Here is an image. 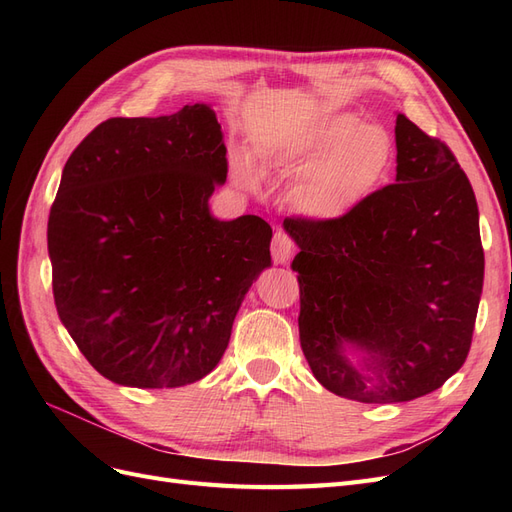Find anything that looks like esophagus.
Wrapping results in <instances>:
<instances>
[{
  "label": "esophagus",
  "mask_w": 512,
  "mask_h": 512,
  "mask_svg": "<svg viewBox=\"0 0 512 512\" xmlns=\"http://www.w3.org/2000/svg\"><path fill=\"white\" fill-rule=\"evenodd\" d=\"M271 254H273V260L277 262V265H286V262L292 258L294 243L284 230H275L273 243H271Z\"/></svg>",
  "instance_id": "obj_1"
}]
</instances>
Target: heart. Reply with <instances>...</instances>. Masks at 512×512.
I'll return each instance as SVG.
<instances>
[{
  "label": "heart",
  "instance_id": "1",
  "mask_svg": "<svg viewBox=\"0 0 512 512\" xmlns=\"http://www.w3.org/2000/svg\"><path fill=\"white\" fill-rule=\"evenodd\" d=\"M277 158L297 175L292 207L309 220L335 222L382 188L395 164V138L380 123L337 113L288 136ZM237 177L250 188L260 181L247 160L237 162Z\"/></svg>",
  "mask_w": 512,
  "mask_h": 512
}]
</instances>
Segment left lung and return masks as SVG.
I'll return each mask as SVG.
<instances>
[{"mask_svg": "<svg viewBox=\"0 0 512 512\" xmlns=\"http://www.w3.org/2000/svg\"><path fill=\"white\" fill-rule=\"evenodd\" d=\"M395 145V183L335 222H284L305 359L324 389L363 404L440 389L466 363L483 292L476 196L453 151L401 113Z\"/></svg>", "mask_w": 512, "mask_h": 512, "instance_id": "obj_1", "label": "left lung"}]
</instances>
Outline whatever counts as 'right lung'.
<instances>
[{"label": "right lung", "instance_id": "right-lung-1", "mask_svg": "<svg viewBox=\"0 0 512 512\" xmlns=\"http://www.w3.org/2000/svg\"><path fill=\"white\" fill-rule=\"evenodd\" d=\"M228 173L215 111L115 117L68 158L49 215L59 320L98 374L177 389L220 363L232 322L271 267V226L222 222L209 198Z\"/></svg>", "mask_w": 512, "mask_h": 512}]
</instances>
